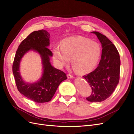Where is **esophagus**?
Instances as JSON below:
<instances>
[{"instance_id": "1", "label": "esophagus", "mask_w": 134, "mask_h": 134, "mask_svg": "<svg viewBox=\"0 0 134 134\" xmlns=\"http://www.w3.org/2000/svg\"><path fill=\"white\" fill-rule=\"evenodd\" d=\"M67 77H68V79H70V78H73V75H71L70 74H67Z\"/></svg>"}]
</instances>
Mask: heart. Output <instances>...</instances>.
Returning <instances> with one entry per match:
<instances>
[{
    "mask_svg": "<svg viewBox=\"0 0 134 134\" xmlns=\"http://www.w3.org/2000/svg\"><path fill=\"white\" fill-rule=\"evenodd\" d=\"M58 65L62 67L70 62L79 74L91 71L98 64L101 54L98 43L83 36H72L63 40L61 47L52 50Z\"/></svg>",
    "mask_w": 134,
    "mask_h": 134,
    "instance_id": "heart-1",
    "label": "heart"
}]
</instances>
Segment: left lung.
<instances>
[{
	"mask_svg": "<svg viewBox=\"0 0 134 134\" xmlns=\"http://www.w3.org/2000/svg\"><path fill=\"white\" fill-rule=\"evenodd\" d=\"M102 44V55L96 69L83 77L91 86V95L86 98L90 102H102L107 99L115 91L120 79V58L118 51L106 36L92 32Z\"/></svg>",
	"mask_w": 134,
	"mask_h": 134,
	"instance_id": "1",
	"label": "left lung"
}]
</instances>
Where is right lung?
<instances>
[{
	"label": "right lung",
	"instance_id": "add662e5",
	"mask_svg": "<svg viewBox=\"0 0 134 134\" xmlns=\"http://www.w3.org/2000/svg\"><path fill=\"white\" fill-rule=\"evenodd\" d=\"M50 36L48 32L44 30L32 32L18 46L12 67L18 91L36 103L50 101L60 84L67 79L65 72L51 65L50 58L52 56V52L47 48L50 44ZM30 51L37 52L41 56L43 68L42 78L33 83L25 82L19 71L20 62Z\"/></svg>",
	"mask_w": 134,
	"mask_h": 134
}]
</instances>
